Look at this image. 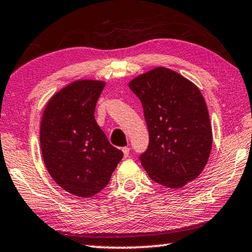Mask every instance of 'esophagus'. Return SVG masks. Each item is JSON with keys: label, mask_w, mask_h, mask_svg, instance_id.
<instances>
[{"label": "esophagus", "mask_w": 252, "mask_h": 252, "mask_svg": "<svg viewBox=\"0 0 252 252\" xmlns=\"http://www.w3.org/2000/svg\"><path fill=\"white\" fill-rule=\"evenodd\" d=\"M122 151H123V156H125V158L129 157V152H130V149L129 148H127V147L122 148Z\"/></svg>", "instance_id": "obj_1"}]
</instances>
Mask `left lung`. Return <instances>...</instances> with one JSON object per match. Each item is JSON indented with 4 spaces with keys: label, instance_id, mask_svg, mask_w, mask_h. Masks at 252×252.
Wrapping results in <instances>:
<instances>
[{
    "label": "left lung",
    "instance_id": "obj_1",
    "mask_svg": "<svg viewBox=\"0 0 252 252\" xmlns=\"http://www.w3.org/2000/svg\"><path fill=\"white\" fill-rule=\"evenodd\" d=\"M143 106L149 146L140 156L153 181L177 189L206 167L212 147L208 108L195 84L159 66L130 81Z\"/></svg>",
    "mask_w": 252,
    "mask_h": 252
}]
</instances>
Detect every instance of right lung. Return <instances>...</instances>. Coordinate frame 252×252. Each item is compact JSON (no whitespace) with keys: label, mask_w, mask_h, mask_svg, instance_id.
<instances>
[{"label":"right lung","mask_w":252,"mask_h":252,"mask_svg":"<svg viewBox=\"0 0 252 252\" xmlns=\"http://www.w3.org/2000/svg\"><path fill=\"white\" fill-rule=\"evenodd\" d=\"M105 82L76 80L49 100L40 127L42 157L50 176L76 197L106 187L123 158L97 126L94 111Z\"/></svg>","instance_id":"add662e5"}]
</instances>
